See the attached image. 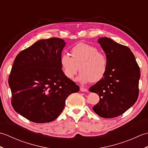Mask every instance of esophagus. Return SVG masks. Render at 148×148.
<instances>
[{"label":"esophagus","instance_id":"1","mask_svg":"<svg viewBox=\"0 0 148 148\" xmlns=\"http://www.w3.org/2000/svg\"><path fill=\"white\" fill-rule=\"evenodd\" d=\"M80 90L81 91V92H88V89L86 88L83 87V86H81V87H80Z\"/></svg>","mask_w":148,"mask_h":148}]
</instances>
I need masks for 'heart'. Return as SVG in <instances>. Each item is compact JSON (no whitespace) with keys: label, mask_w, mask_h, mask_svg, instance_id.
Returning <instances> with one entry per match:
<instances>
[{"label":"heart","mask_w":148,"mask_h":148,"mask_svg":"<svg viewBox=\"0 0 148 148\" xmlns=\"http://www.w3.org/2000/svg\"><path fill=\"white\" fill-rule=\"evenodd\" d=\"M71 53V56L63 53L60 58L62 71L69 79H73L79 69L81 72L77 80L83 83L98 82L105 76L108 58L97 47L79 42L72 47Z\"/></svg>","instance_id":"1"}]
</instances>
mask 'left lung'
I'll list each match as a JSON object with an SVG mask.
<instances>
[{
  "instance_id": "left-lung-1",
  "label": "left lung",
  "mask_w": 148,
  "mask_h": 148,
  "mask_svg": "<svg viewBox=\"0 0 148 148\" xmlns=\"http://www.w3.org/2000/svg\"><path fill=\"white\" fill-rule=\"evenodd\" d=\"M98 42L108 58V70L89 90L100 97L99 102L93 107L94 112L100 117L112 118L123 114L137 101L140 72L127 46L108 37L99 38Z\"/></svg>"
}]
</instances>
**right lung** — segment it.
Wrapping results in <instances>:
<instances>
[{"label": "right lung", "mask_w": 148, "mask_h": 148, "mask_svg": "<svg viewBox=\"0 0 148 148\" xmlns=\"http://www.w3.org/2000/svg\"><path fill=\"white\" fill-rule=\"evenodd\" d=\"M64 40H39L15 58L9 77L12 108L29 120L51 122L64 109L65 100L79 87L66 77L60 58Z\"/></svg>", "instance_id": "1"}]
</instances>
